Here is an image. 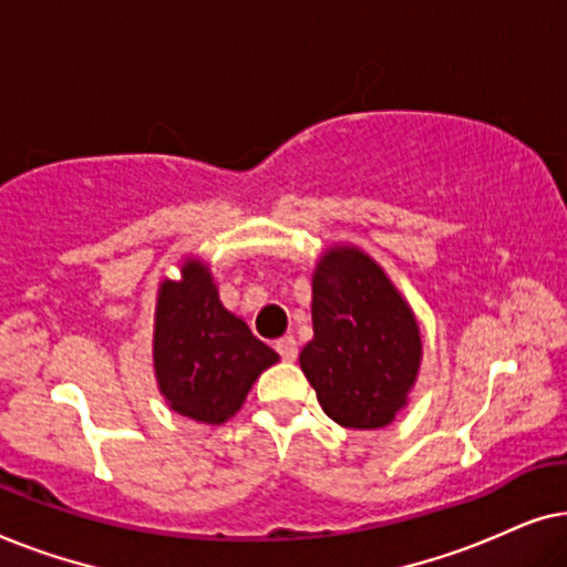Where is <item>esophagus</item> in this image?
I'll return each mask as SVG.
<instances>
[{
	"mask_svg": "<svg viewBox=\"0 0 567 567\" xmlns=\"http://www.w3.org/2000/svg\"><path fill=\"white\" fill-rule=\"evenodd\" d=\"M276 351H278V355H281L284 361H297V355H299L297 340H293L291 336L276 340Z\"/></svg>",
	"mask_w": 567,
	"mask_h": 567,
	"instance_id": "1",
	"label": "esophagus"
}]
</instances>
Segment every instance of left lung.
<instances>
[{
	"label": "left lung",
	"instance_id": "obj_1",
	"mask_svg": "<svg viewBox=\"0 0 567 567\" xmlns=\"http://www.w3.org/2000/svg\"><path fill=\"white\" fill-rule=\"evenodd\" d=\"M312 328L299 367L324 413L346 429L390 425L408 405L423 343L382 266L359 247H330L312 276Z\"/></svg>",
	"mask_w": 567,
	"mask_h": 567
}]
</instances>
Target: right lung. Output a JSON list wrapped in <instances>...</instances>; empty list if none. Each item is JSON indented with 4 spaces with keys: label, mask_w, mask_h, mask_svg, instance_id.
Returning <instances> with one entry per match:
<instances>
[{
    "label": "right lung",
    "mask_w": 567,
    "mask_h": 567,
    "mask_svg": "<svg viewBox=\"0 0 567 567\" xmlns=\"http://www.w3.org/2000/svg\"><path fill=\"white\" fill-rule=\"evenodd\" d=\"M278 353L224 309L204 262L185 260L181 281L159 284L154 312V374L169 410L221 425L243 408Z\"/></svg>",
    "instance_id": "1"
}]
</instances>
